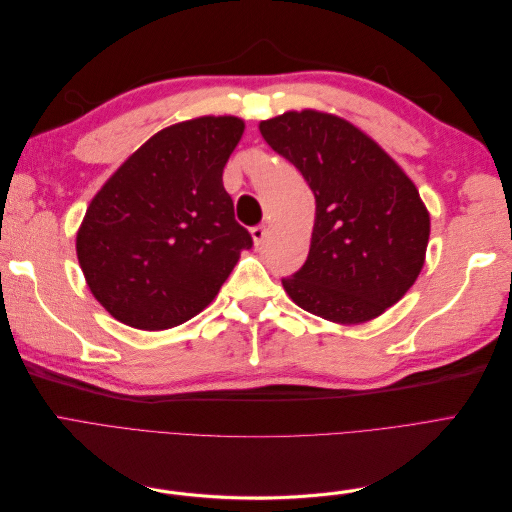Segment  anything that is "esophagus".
Instances as JSON below:
<instances>
[{
    "label": "esophagus",
    "instance_id": "obj_1",
    "mask_svg": "<svg viewBox=\"0 0 512 512\" xmlns=\"http://www.w3.org/2000/svg\"><path fill=\"white\" fill-rule=\"evenodd\" d=\"M267 237V228L265 226H254L252 228V239H254V245H262V241H265Z\"/></svg>",
    "mask_w": 512,
    "mask_h": 512
}]
</instances>
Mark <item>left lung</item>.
Wrapping results in <instances>:
<instances>
[{"label":"left lung","mask_w":512,"mask_h":512,"mask_svg":"<svg viewBox=\"0 0 512 512\" xmlns=\"http://www.w3.org/2000/svg\"><path fill=\"white\" fill-rule=\"evenodd\" d=\"M273 151L299 168L316 198L305 265L284 277L305 312L367 322L395 305L423 269L429 213L414 183L346 119L318 111L260 123Z\"/></svg>","instance_id":"8db88e82"}]
</instances>
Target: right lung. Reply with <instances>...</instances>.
Instances as JSON below:
<instances>
[{"mask_svg": "<svg viewBox=\"0 0 512 512\" xmlns=\"http://www.w3.org/2000/svg\"><path fill=\"white\" fill-rule=\"evenodd\" d=\"M239 117H198L153 134L87 207L76 254L94 297L134 329L162 331L213 301L252 235L222 173Z\"/></svg>", "mask_w": 512, "mask_h": 512, "instance_id": "add662e5", "label": "right lung"}]
</instances>
